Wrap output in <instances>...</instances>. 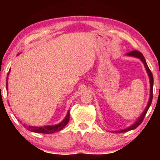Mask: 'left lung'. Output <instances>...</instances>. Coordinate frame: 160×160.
Here are the masks:
<instances>
[{"mask_svg":"<svg viewBox=\"0 0 160 160\" xmlns=\"http://www.w3.org/2000/svg\"><path fill=\"white\" fill-rule=\"evenodd\" d=\"M127 54H128V55H129V56L135 57V58H138L141 59V60L143 62L144 66H145V68H146V71H147V73L148 74V76H149V78H150V87H151V88H150V98H149V101H148V105H147V106H146L145 111H144L143 113L141 115V117H139V119L137 120V122H135V124H133L132 126H130V128L124 129V130H122L116 131V132H114L115 133H121V132H128V131H130L131 130H134V129L137 128L138 127L140 124L142 123V122L143 121L144 117H145L146 113H147L148 108H149L151 104H152V99H153V84H154V78H153V75L152 73V71H150L149 68L148 67L147 63H146V60H145V58H144L143 54L141 53V52H138V51H137V50H134V51L128 52V53Z\"/></svg>","mask_w":160,"mask_h":160,"instance_id":"left-lung-1","label":"left lung"}]
</instances>
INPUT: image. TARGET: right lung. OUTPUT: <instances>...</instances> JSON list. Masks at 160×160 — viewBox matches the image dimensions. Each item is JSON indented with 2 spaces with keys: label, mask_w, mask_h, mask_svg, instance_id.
I'll return each mask as SVG.
<instances>
[{
  "label": "right lung",
  "mask_w": 160,
  "mask_h": 160,
  "mask_svg": "<svg viewBox=\"0 0 160 160\" xmlns=\"http://www.w3.org/2000/svg\"><path fill=\"white\" fill-rule=\"evenodd\" d=\"M9 71L8 73V76L9 74ZM8 76L6 78V88L8 89ZM70 119V111H68L66 117L62 122L60 124H57V125L53 126H44V127H32V126H27V129L28 130L31 131L33 132L37 133H45V134H51L55 132H58L62 130L64 127L66 125Z\"/></svg>",
  "instance_id": "add662e5"
}]
</instances>
